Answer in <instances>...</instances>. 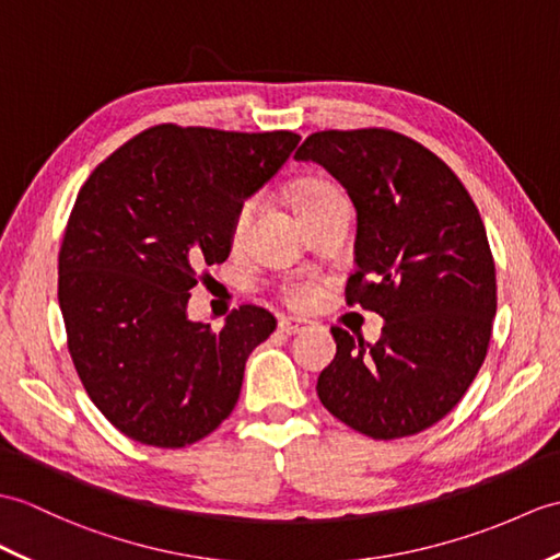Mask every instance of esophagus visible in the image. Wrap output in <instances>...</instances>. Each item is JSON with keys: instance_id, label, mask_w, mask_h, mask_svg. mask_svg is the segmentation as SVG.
I'll return each mask as SVG.
<instances>
[{"instance_id": "34e87169", "label": "esophagus", "mask_w": 560, "mask_h": 560, "mask_svg": "<svg viewBox=\"0 0 560 560\" xmlns=\"http://www.w3.org/2000/svg\"><path fill=\"white\" fill-rule=\"evenodd\" d=\"M279 329H281L285 336H291V334L303 331V329H305V322H303V319H291V317H283V319L279 322Z\"/></svg>"}]
</instances>
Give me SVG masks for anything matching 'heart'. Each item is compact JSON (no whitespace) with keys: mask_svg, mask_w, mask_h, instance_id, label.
I'll use <instances>...</instances> for the list:
<instances>
[{"mask_svg":"<svg viewBox=\"0 0 560 560\" xmlns=\"http://www.w3.org/2000/svg\"><path fill=\"white\" fill-rule=\"evenodd\" d=\"M334 200H346V195L336 186L324 184V180H305V184L298 186L293 192V210L301 214V212L310 210V207H319V205H327ZM253 212H255V200H245L238 207L236 219H233V236L236 238L243 236V231L250 224ZM307 298H310V289H305V285H295V289H291V293H289V301L293 305L307 303Z\"/></svg>","mask_w":560,"mask_h":560,"instance_id":"1","label":"heart"}]
</instances>
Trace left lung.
Instances as JSON below:
<instances>
[{"mask_svg":"<svg viewBox=\"0 0 560 560\" xmlns=\"http://www.w3.org/2000/svg\"><path fill=\"white\" fill-rule=\"evenodd\" d=\"M295 160L327 168L353 200L346 298L384 317L374 346L331 329L322 406L372 439L418 434L458 406L487 358L497 269L482 217L434 152L384 128L312 133Z\"/></svg>","mask_w":560,"mask_h":560,"instance_id":"1","label":"left lung"}]
</instances>
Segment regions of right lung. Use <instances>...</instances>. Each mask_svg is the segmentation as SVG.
Wrapping results in <instances>:
<instances>
[{"mask_svg": "<svg viewBox=\"0 0 560 560\" xmlns=\"http://www.w3.org/2000/svg\"><path fill=\"white\" fill-rule=\"evenodd\" d=\"M291 131L154 126L81 188L59 250V307L90 400L160 448L212 434L236 406L245 360L277 329L243 305L221 331L188 319L202 265H221L238 207L291 158Z\"/></svg>", "mask_w": 560, "mask_h": 560, "instance_id": "1", "label": "right lung"}]
</instances>
